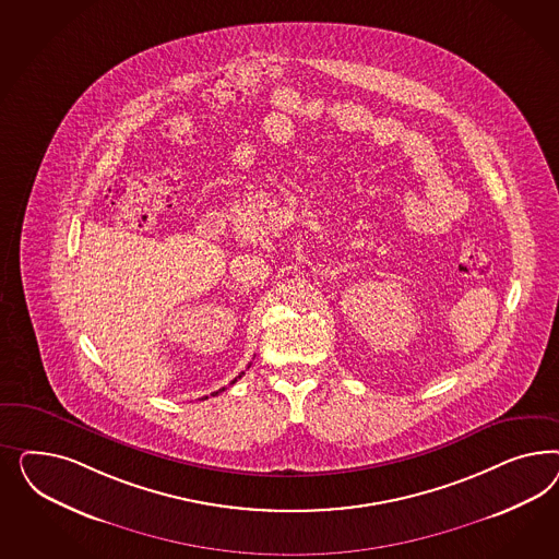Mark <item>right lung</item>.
I'll return each mask as SVG.
<instances>
[{"instance_id":"add662e5","label":"right lung","mask_w":559,"mask_h":559,"mask_svg":"<svg viewBox=\"0 0 559 559\" xmlns=\"http://www.w3.org/2000/svg\"><path fill=\"white\" fill-rule=\"evenodd\" d=\"M241 374H243V372H241ZM241 374H239V377H241ZM239 377H236V379H234V381H231V383H236V381H237V379H239ZM221 391H225V388H223V390L215 391V393H213V395H217V393H221ZM204 400H206V397H204Z\"/></svg>"}]
</instances>
